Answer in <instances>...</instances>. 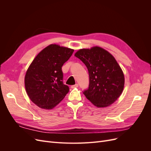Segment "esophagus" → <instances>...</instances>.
<instances>
[{"mask_svg":"<svg viewBox=\"0 0 151 151\" xmlns=\"http://www.w3.org/2000/svg\"><path fill=\"white\" fill-rule=\"evenodd\" d=\"M78 86H79V85H78V84H76L75 85H72V86H71V88H78Z\"/></svg>","mask_w":151,"mask_h":151,"instance_id":"1","label":"esophagus"}]
</instances>
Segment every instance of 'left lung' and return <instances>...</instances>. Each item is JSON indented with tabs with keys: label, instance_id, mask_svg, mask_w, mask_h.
I'll use <instances>...</instances> for the list:
<instances>
[{
	"label": "left lung",
	"instance_id": "obj_1",
	"mask_svg": "<svg viewBox=\"0 0 151 151\" xmlns=\"http://www.w3.org/2000/svg\"><path fill=\"white\" fill-rule=\"evenodd\" d=\"M75 56L86 65L89 72V88L83 91L86 98L97 107L115 102L124 87V75L120 65L106 50L98 47L81 49Z\"/></svg>",
	"mask_w": 151,
	"mask_h": 151
}]
</instances>
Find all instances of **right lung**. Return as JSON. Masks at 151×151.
Listing matches in <instances>:
<instances>
[{"instance_id": "1", "label": "right lung", "mask_w": 151, "mask_h": 151, "mask_svg": "<svg viewBox=\"0 0 151 151\" xmlns=\"http://www.w3.org/2000/svg\"><path fill=\"white\" fill-rule=\"evenodd\" d=\"M74 50L50 45L42 50L29 65L24 78L29 98L38 106L52 109L64 98L69 88L63 83L62 67Z\"/></svg>"}]
</instances>
